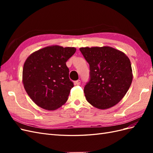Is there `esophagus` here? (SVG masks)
I'll use <instances>...</instances> for the list:
<instances>
[{"mask_svg": "<svg viewBox=\"0 0 153 153\" xmlns=\"http://www.w3.org/2000/svg\"><path fill=\"white\" fill-rule=\"evenodd\" d=\"M75 85H80V84H81V81H80V80H78L75 81Z\"/></svg>", "mask_w": 153, "mask_h": 153, "instance_id": "34e87169", "label": "esophagus"}]
</instances>
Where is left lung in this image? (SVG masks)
<instances>
[{"mask_svg": "<svg viewBox=\"0 0 153 153\" xmlns=\"http://www.w3.org/2000/svg\"><path fill=\"white\" fill-rule=\"evenodd\" d=\"M80 50L90 68V80L84 91L87 101L99 109L117 104L133 80L129 58L121 51L110 47H85Z\"/></svg>", "mask_w": 153, "mask_h": 153, "instance_id": "left-lung-1", "label": "left lung"}]
</instances>
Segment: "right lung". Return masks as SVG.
Returning <instances> with one entry per match:
<instances>
[{
    "label": "right lung",
    "mask_w": 153,
    "mask_h": 153,
    "mask_svg": "<svg viewBox=\"0 0 153 153\" xmlns=\"http://www.w3.org/2000/svg\"><path fill=\"white\" fill-rule=\"evenodd\" d=\"M75 52L74 47L50 46L27 59L22 82L27 93L37 105L54 110L66 102L74 85L69 78L66 62Z\"/></svg>",
    "instance_id": "obj_1"
}]
</instances>
